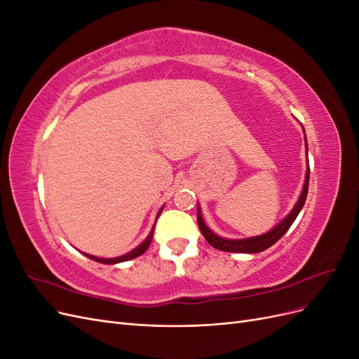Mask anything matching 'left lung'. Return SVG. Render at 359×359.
I'll use <instances>...</instances> for the list:
<instances>
[{"label": "left lung", "mask_w": 359, "mask_h": 359, "mask_svg": "<svg viewBox=\"0 0 359 359\" xmlns=\"http://www.w3.org/2000/svg\"><path fill=\"white\" fill-rule=\"evenodd\" d=\"M306 148H307V139H306ZM309 180H310V166L307 169L306 182H304L302 193H301V196H299L297 205L293 206V210L290 211V214L286 217V219L281 223H278L274 227V229L269 231L268 233L253 236V238H245V240H226V238L215 235L214 232H211L208 229V227H206V224L203 223L202 215H201V210L198 206L199 229H201L202 235L205 236V240L208 241L214 248L222 250V252H232V253H259V252H264V250H266L273 244H276L280 240V238L289 231V227L292 226V223L295 222V219L298 217L299 211L302 210V206H304V203H306V199H307Z\"/></svg>", "instance_id": "obj_1"}]
</instances>
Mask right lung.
Returning <instances> with one entry per match:
<instances>
[{
    "instance_id": "1",
    "label": "right lung",
    "mask_w": 359,
    "mask_h": 359,
    "mask_svg": "<svg viewBox=\"0 0 359 359\" xmlns=\"http://www.w3.org/2000/svg\"><path fill=\"white\" fill-rule=\"evenodd\" d=\"M160 212H161V210H160ZM160 212H158V215H160ZM153 235H154V227H153V231L149 232V235H148V238L147 240L140 244L139 247H136L135 250H132V252L130 253H127V255H124V256H119V257H114V259H102V257H95V256H91V255H85L86 257H90V259H93V260H95V262H100V264H118V262H126V260H130V259H135V257H137V256H140V255H144L145 253V250L148 248V245L151 244V240H153Z\"/></svg>"
}]
</instances>
